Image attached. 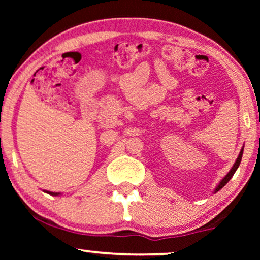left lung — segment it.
<instances>
[{"mask_svg": "<svg viewBox=\"0 0 260 260\" xmlns=\"http://www.w3.org/2000/svg\"><path fill=\"white\" fill-rule=\"evenodd\" d=\"M243 151H244V147L241 148V150H240V152H239V156H238V158L236 159V162H234V165H233L232 168H231L230 172L227 173V175H226L225 177H223V179H222L221 181H220V183L218 184V186H216L214 193H216V191H219L223 186H225V184H226L227 182H229V181H230L231 179H232V176L234 175V173H236V170L238 169V167H239L240 162H241V157H243Z\"/></svg>", "mask_w": 260, "mask_h": 260, "instance_id": "1", "label": "left lung"}]
</instances>
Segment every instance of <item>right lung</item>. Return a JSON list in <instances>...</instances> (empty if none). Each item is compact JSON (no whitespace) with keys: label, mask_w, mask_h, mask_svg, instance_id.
Returning a JSON list of instances; mask_svg holds the SVG:
<instances>
[{"label":"right lung","mask_w":260,"mask_h":260,"mask_svg":"<svg viewBox=\"0 0 260 260\" xmlns=\"http://www.w3.org/2000/svg\"><path fill=\"white\" fill-rule=\"evenodd\" d=\"M46 193L51 194V195H54V197H56V195H60V193H52V191H46Z\"/></svg>","instance_id":"right-lung-1"}]
</instances>
